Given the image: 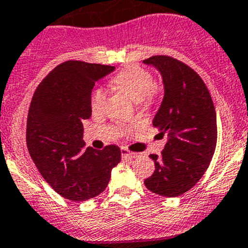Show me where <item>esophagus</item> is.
Listing matches in <instances>:
<instances>
[{
	"label": "esophagus",
	"mask_w": 248,
	"mask_h": 248,
	"mask_svg": "<svg viewBox=\"0 0 248 248\" xmlns=\"http://www.w3.org/2000/svg\"><path fill=\"white\" fill-rule=\"evenodd\" d=\"M121 154H122V158H129V159H135L137 158L138 154L137 153H132L129 152L127 148H121Z\"/></svg>",
	"instance_id": "obj_1"
}]
</instances>
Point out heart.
Instances as JSON below:
<instances>
[{
	"label": "heart",
	"mask_w": 248,
	"mask_h": 248,
	"mask_svg": "<svg viewBox=\"0 0 248 248\" xmlns=\"http://www.w3.org/2000/svg\"><path fill=\"white\" fill-rule=\"evenodd\" d=\"M111 83L119 89L128 93L137 101L140 108L149 110L156 103L159 88L154 83L152 72L148 71L147 68L132 64L121 69L115 77H112ZM106 99H108V93L104 88H94L90 94V108L93 112H103L106 105Z\"/></svg>",
	"instance_id": "heart-1"
}]
</instances>
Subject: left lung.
<instances>
[{
  "mask_svg": "<svg viewBox=\"0 0 248 248\" xmlns=\"http://www.w3.org/2000/svg\"><path fill=\"white\" fill-rule=\"evenodd\" d=\"M143 62L163 76L165 95L153 124L168 135L160 155H149L155 170L144 185L164 197H177L202 179L212 161L218 138L214 104L201 76L182 61L156 55Z\"/></svg>",
  "mask_w": 248,
  "mask_h": 248,
  "instance_id": "1",
  "label": "left lung"
}]
</instances>
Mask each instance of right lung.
Wrapping results in <instances>:
<instances>
[{"label": "right lung", "instance_id": "1", "mask_svg": "<svg viewBox=\"0 0 248 248\" xmlns=\"http://www.w3.org/2000/svg\"><path fill=\"white\" fill-rule=\"evenodd\" d=\"M108 64L66 61L41 80L27 120V145L41 176L60 196L87 201L100 194L121 161L117 145L84 148L83 121L92 115L90 94Z\"/></svg>", "mask_w": 248, "mask_h": 248}]
</instances>
